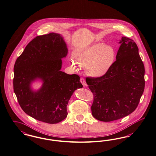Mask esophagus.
Masks as SVG:
<instances>
[{"label": "esophagus", "instance_id": "obj_1", "mask_svg": "<svg viewBox=\"0 0 156 156\" xmlns=\"http://www.w3.org/2000/svg\"><path fill=\"white\" fill-rule=\"evenodd\" d=\"M80 81H81V83L83 85L84 87H87V83H86V81H85V80L83 78H81Z\"/></svg>", "mask_w": 156, "mask_h": 156}]
</instances>
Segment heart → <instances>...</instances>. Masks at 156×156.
<instances>
[{
    "instance_id": "obj_1",
    "label": "heart",
    "mask_w": 156,
    "mask_h": 156,
    "mask_svg": "<svg viewBox=\"0 0 156 156\" xmlns=\"http://www.w3.org/2000/svg\"><path fill=\"white\" fill-rule=\"evenodd\" d=\"M115 49L103 44H96L76 50L75 58L77 63L85 68L87 75L100 77L106 74L116 60ZM71 66L76 68V62L71 60Z\"/></svg>"
}]
</instances>
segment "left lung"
Segmentation results:
<instances>
[{"label": "left lung", "mask_w": 156, "mask_h": 156, "mask_svg": "<svg viewBox=\"0 0 156 156\" xmlns=\"http://www.w3.org/2000/svg\"><path fill=\"white\" fill-rule=\"evenodd\" d=\"M116 61L100 77H87L94 94L91 106L94 117L110 122L122 119L136 108L144 89V67L137 44L122 37Z\"/></svg>", "instance_id": "8db88e82"}]
</instances>
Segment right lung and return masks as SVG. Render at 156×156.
Masks as SVG:
<instances>
[{
	"label": "right lung",
	"mask_w": 156,
	"mask_h": 156,
	"mask_svg": "<svg viewBox=\"0 0 156 156\" xmlns=\"http://www.w3.org/2000/svg\"><path fill=\"white\" fill-rule=\"evenodd\" d=\"M67 53L63 37L51 32L32 39L16 60L14 92L23 110L32 118L56 124L67 117L71 96L76 89L83 87L78 75L60 71L62 58ZM37 79H41L43 84L33 91L30 83Z\"/></svg>",
	"instance_id": "right-lung-1"
}]
</instances>
